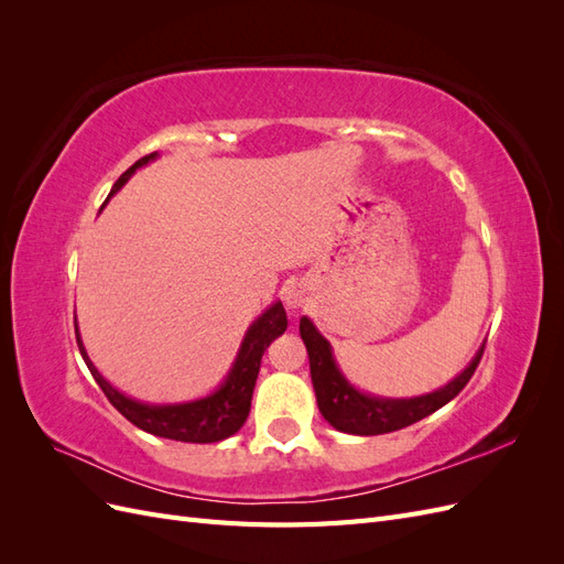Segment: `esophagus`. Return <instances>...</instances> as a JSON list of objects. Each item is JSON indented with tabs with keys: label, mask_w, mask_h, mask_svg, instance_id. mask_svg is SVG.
Wrapping results in <instances>:
<instances>
[{
	"label": "esophagus",
	"mask_w": 564,
	"mask_h": 564,
	"mask_svg": "<svg viewBox=\"0 0 564 564\" xmlns=\"http://www.w3.org/2000/svg\"><path fill=\"white\" fill-rule=\"evenodd\" d=\"M284 303L289 305V308H303L305 292L299 282H292L284 289Z\"/></svg>",
	"instance_id": "34e87169"
}]
</instances>
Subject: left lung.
<instances>
[{"label": "left lung", "instance_id": "1", "mask_svg": "<svg viewBox=\"0 0 564 564\" xmlns=\"http://www.w3.org/2000/svg\"><path fill=\"white\" fill-rule=\"evenodd\" d=\"M299 332L305 344V350H308L311 379H313L319 414L327 419V423L334 425L336 431L350 433V435H383V433L406 429V425L431 416L440 406H445L466 388V383L470 381L485 352V346H482L475 352L470 365L460 371L456 379H452L447 386H442L433 392H425V395L377 398L357 390L344 377V371L338 369L334 360L329 340L317 332V327L308 317H301Z\"/></svg>", "mask_w": 564, "mask_h": 564}]
</instances>
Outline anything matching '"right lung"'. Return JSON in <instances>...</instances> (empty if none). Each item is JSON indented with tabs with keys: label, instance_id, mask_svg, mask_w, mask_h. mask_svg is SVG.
Segmentation results:
<instances>
[{
	"label": "right lung",
	"instance_id": "1",
	"mask_svg": "<svg viewBox=\"0 0 564 564\" xmlns=\"http://www.w3.org/2000/svg\"><path fill=\"white\" fill-rule=\"evenodd\" d=\"M152 160H158V152H152V155H145L135 164H131L127 172L115 181L108 199L135 174V169L145 166ZM284 329H286L284 305L280 301H275L268 311H263L251 322V327L247 329V334L242 338V346H240V350H237V357L228 371V377L214 392H209V395H204L199 400H191V402L148 404V402L124 395V392H119L112 383H108L104 379V373L94 367V362L87 355V348H84V344H82L79 329H77V317H75V334H77L79 352L84 357V362H87L91 377L96 379L100 390L106 392V398L112 402L117 412L150 435L178 440V442H195V445L220 442L242 429L247 416H249V409H251V395H253L256 377H259V369H261V357L272 340L284 334Z\"/></svg>",
	"mask_w": 564,
	"mask_h": 564
}]
</instances>
